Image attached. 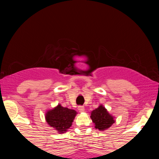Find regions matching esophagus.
I'll use <instances>...</instances> for the list:
<instances>
[{
    "label": "esophagus",
    "instance_id": "34e87169",
    "mask_svg": "<svg viewBox=\"0 0 159 159\" xmlns=\"http://www.w3.org/2000/svg\"><path fill=\"white\" fill-rule=\"evenodd\" d=\"M78 110H79L80 112H84V107L82 106H80L78 107Z\"/></svg>",
    "mask_w": 159,
    "mask_h": 159
}]
</instances>
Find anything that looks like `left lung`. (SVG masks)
Here are the masks:
<instances>
[{
  "mask_svg": "<svg viewBox=\"0 0 159 159\" xmlns=\"http://www.w3.org/2000/svg\"><path fill=\"white\" fill-rule=\"evenodd\" d=\"M90 118L95 124V127L101 131L108 129L115 122V117L110 114L103 105L91 111Z\"/></svg>",
  "mask_w": 159,
  "mask_h": 159,
  "instance_id": "left-lung-1",
  "label": "left lung"
}]
</instances>
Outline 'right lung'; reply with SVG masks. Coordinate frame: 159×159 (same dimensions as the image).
<instances>
[{
    "instance_id": "obj_1",
    "label": "right lung",
    "mask_w": 159,
    "mask_h": 159,
    "mask_svg": "<svg viewBox=\"0 0 159 159\" xmlns=\"http://www.w3.org/2000/svg\"><path fill=\"white\" fill-rule=\"evenodd\" d=\"M77 112L74 109L63 107L61 104L48 110L45 121L50 127H53L59 134L66 132L72 125Z\"/></svg>"
}]
</instances>
